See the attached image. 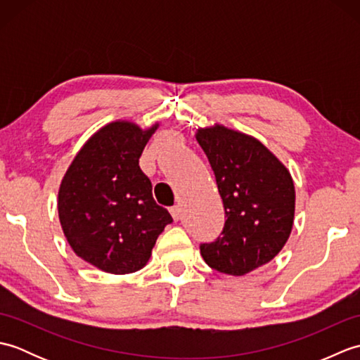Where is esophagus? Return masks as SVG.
Returning a JSON list of instances; mask_svg holds the SVG:
<instances>
[{
    "mask_svg": "<svg viewBox=\"0 0 360 360\" xmlns=\"http://www.w3.org/2000/svg\"><path fill=\"white\" fill-rule=\"evenodd\" d=\"M170 213H172V217H173L174 221H179L181 217H182V210H181L179 205H173V207H170Z\"/></svg>",
    "mask_w": 360,
    "mask_h": 360,
    "instance_id": "1",
    "label": "esophagus"
}]
</instances>
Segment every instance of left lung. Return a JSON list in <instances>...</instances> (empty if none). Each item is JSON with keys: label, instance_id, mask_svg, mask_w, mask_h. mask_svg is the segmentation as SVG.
Wrapping results in <instances>:
<instances>
[{"label": "left lung", "instance_id": "1", "mask_svg": "<svg viewBox=\"0 0 360 360\" xmlns=\"http://www.w3.org/2000/svg\"><path fill=\"white\" fill-rule=\"evenodd\" d=\"M196 141L215 173L224 204L221 236L200 246L204 262L227 275L269 263L294 224L295 188L288 168L255 137L223 125L200 128Z\"/></svg>", "mask_w": 360, "mask_h": 360}]
</instances>
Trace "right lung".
Returning a JSON list of instances; mask_svg holds the SVG:
<instances>
[{
    "label": "right lung",
    "instance_id": "obj_1",
    "mask_svg": "<svg viewBox=\"0 0 360 360\" xmlns=\"http://www.w3.org/2000/svg\"><path fill=\"white\" fill-rule=\"evenodd\" d=\"M159 124L116 120L96 131L68 168L58 218L75 255L110 274L142 269L173 218L153 200L139 158Z\"/></svg>",
    "mask_w": 360,
    "mask_h": 360
}]
</instances>
